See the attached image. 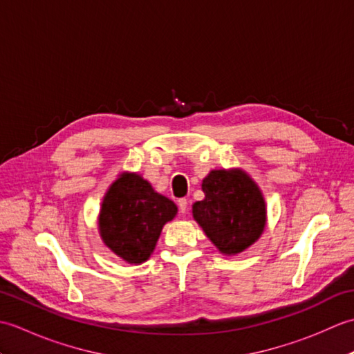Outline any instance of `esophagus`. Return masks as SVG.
<instances>
[{
  "label": "esophagus",
  "mask_w": 354,
  "mask_h": 354,
  "mask_svg": "<svg viewBox=\"0 0 354 354\" xmlns=\"http://www.w3.org/2000/svg\"><path fill=\"white\" fill-rule=\"evenodd\" d=\"M178 207H179V212H181L183 214H185L187 212H189V201H187L185 198L179 199L178 201Z\"/></svg>",
  "instance_id": "esophagus-1"
}]
</instances>
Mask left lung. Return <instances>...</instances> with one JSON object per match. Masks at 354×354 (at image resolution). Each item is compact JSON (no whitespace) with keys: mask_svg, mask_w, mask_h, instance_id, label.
<instances>
[{"mask_svg":"<svg viewBox=\"0 0 354 354\" xmlns=\"http://www.w3.org/2000/svg\"><path fill=\"white\" fill-rule=\"evenodd\" d=\"M202 192L205 198L193 204V217L217 250L234 255L257 242L266 227V204L246 171L212 170Z\"/></svg>","mask_w":354,"mask_h":354,"instance_id":"obj_1","label":"left lung"}]
</instances>
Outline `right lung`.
I'll return each mask as SVG.
<instances>
[{"label":"right lung","instance_id":"add662e5","mask_svg":"<svg viewBox=\"0 0 354 354\" xmlns=\"http://www.w3.org/2000/svg\"><path fill=\"white\" fill-rule=\"evenodd\" d=\"M176 213L175 202L156 193L138 173L124 171L103 198L100 237L120 259L141 265L153 252L164 225Z\"/></svg>","mask_w":354,"mask_h":354}]
</instances>
